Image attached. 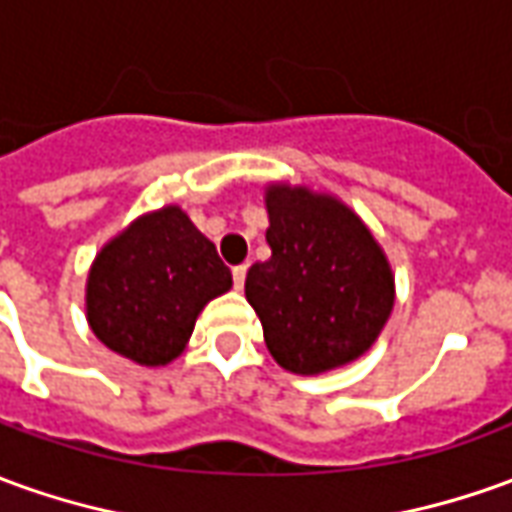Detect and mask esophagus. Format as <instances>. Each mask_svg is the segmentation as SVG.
Returning a JSON list of instances; mask_svg holds the SVG:
<instances>
[{
  "instance_id": "obj_1",
  "label": "esophagus",
  "mask_w": 512,
  "mask_h": 512,
  "mask_svg": "<svg viewBox=\"0 0 512 512\" xmlns=\"http://www.w3.org/2000/svg\"><path fill=\"white\" fill-rule=\"evenodd\" d=\"M245 276H248V264H236L234 267V287L242 290L245 287Z\"/></svg>"
}]
</instances>
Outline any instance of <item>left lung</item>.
Masks as SVG:
<instances>
[{"mask_svg": "<svg viewBox=\"0 0 512 512\" xmlns=\"http://www.w3.org/2000/svg\"><path fill=\"white\" fill-rule=\"evenodd\" d=\"M273 256L245 278L278 365L315 376L359 359L396 301L393 270L368 225L337 197L270 183L264 192Z\"/></svg>", "mask_w": 512, "mask_h": 512, "instance_id": "obj_1", "label": "left lung"}]
</instances>
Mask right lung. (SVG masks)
<instances>
[{
  "label": "right lung",
  "instance_id": "add662e5",
  "mask_svg": "<svg viewBox=\"0 0 512 512\" xmlns=\"http://www.w3.org/2000/svg\"><path fill=\"white\" fill-rule=\"evenodd\" d=\"M214 242L178 206L144 214L88 270L86 317L102 345L147 368L181 354L197 315L231 290Z\"/></svg>",
  "mask_w": 512,
  "mask_h": 512
}]
</instances>
